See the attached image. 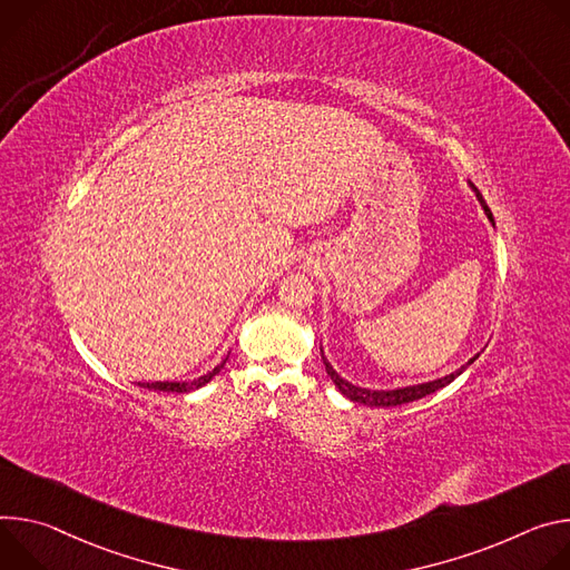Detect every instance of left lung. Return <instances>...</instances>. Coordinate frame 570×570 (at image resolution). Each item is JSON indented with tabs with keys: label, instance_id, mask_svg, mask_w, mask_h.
<instances>
[{
	"label": "left lung",
	"instance_id": "left-lung-1",
	"mask_svg": "<svg viewBox=\"0 0 570 570\" xmlns=\"http://www.w3.org/2000/svg\"><path fill=\"white\" fill-rule=\"evenodd\" d=\"M475 189V195H478V199H480V204H482V208H484V213H487V217H489V222L493 224V215H491V210H489V206L484 204V199H482V195L478 193V187H473ZM322 360H324V366H326V373L331 375V381L335 383V387L346 396V399H351L353 403H362V405H371V407H394V405H405V403H412V401H419V399H423V396H428V394H432V392H436V390H441V387H446V385H451L455 377L469 366V364H473L475 360H478V355L475 357H471L464 366H460L458 371H453L451 375H446V377H439V381H432V383H423V385H414V387H403V390H392V392H371V390H362V387H355V385H351V383H346L344 377H340L337 375V371L328 364V360L324 357V351H322Z\"/></svg>",
	"mask_w": 570,
	"mask_h": 570
}]
</instances>
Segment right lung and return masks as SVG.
I'll return each instance as SVG.
<instances>
[{
  "label": "right lung",
  "instance_id": "1",
  "mask_svg": "<svg viewBox=\"0 0 570 570\" xmlns=\"http://www.w3.org/2000/svg\"><path fill=\"white\" fill-rule=\"evenodd\" d=\"M224 368V364L215 366L210 373L197 377V381H189V383H142L140 387H147V390H156V392H174V394H185V392H193V390H199L204 387L206 383H210L213 377Z\"/></svg>",
  "mask_w": 570,
  "mask_h": 570
}]
</instances>
